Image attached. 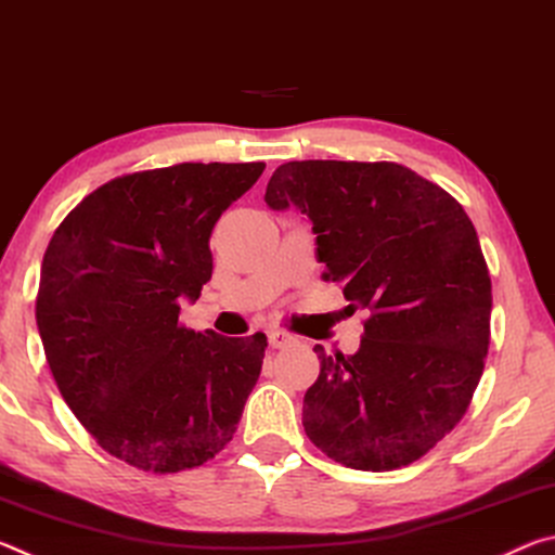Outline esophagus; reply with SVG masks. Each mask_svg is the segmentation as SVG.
<instances>
[{
	"label": "esophagus",
	"instance_id": "34e87169",
	"mask_svg": "<svg viewBox=\"0 0 555 555\" xmlns=\"http://www.w3.org/2000/svg\"><path fill=\"white\" fill-rule=\"evenodd\" d=\"M269 337V345L274 347V350H281V347H286L294 343V337H291L286 331H279V327H271V331L267 333Z\"/></svg>",
	"mask_w": 555,
	"mask_h": 555
}]
</instances>
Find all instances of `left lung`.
<instances>
[{
  "label": "left lung",
  "instance_id": "1",
  "mask_svg": "<svg viewBox=\"0 0 555 555\" xmlns=\"http://www.w3.org/2000/svg\"><path fill=\"white\" fill-rule=\"evenodd\" d=\"M264 201L311 220L323 279L370 311L354 354L313 347L306 436L352 469L411 465L463 418L485 370L492 281L473 222L391 162H288Z\"/></svg>",
  "mask_w": 555,
  "mask_h": 555
}]
</instances>
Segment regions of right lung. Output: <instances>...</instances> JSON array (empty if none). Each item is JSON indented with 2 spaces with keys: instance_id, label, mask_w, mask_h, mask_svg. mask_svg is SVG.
Masks as SVG:
<instances>
[{
  "instance_id": "add662e5",
  "label": "right lung",
  "mask_w": 555,
  "mask_h": 555,
  "mask_svg": "<svg viewBox=\"0 0 555 555\" xmlns=\"http://www.w3.org/2000/svg\"><path fill=\"white\" fill-rule=\"evenodd\" d=\"M264 164H178L100 185L53 232L36 325L65 403L125 463L178 473L230 443L267 337L178 323L212 276L210 234Z\"/></svg>"
}]
</instances>
